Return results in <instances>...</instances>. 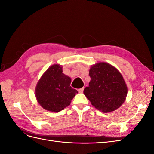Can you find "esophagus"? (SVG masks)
I'll return each instance as SVG.
<instances>
[{
	"label": "esophagus",
	"mask_w": 154,
	"mask_h": 154,
	"mask_svg": "<svg viewBox=\"0 0 154 154\" xmlns=\"http://www.w3.org/2000/svg\"><path fill=\"white\" fill-rule=\"evenodd\" d=\"M83 90H84V88L83 87V88H79V89L78 90V91L79 93H83Z\"/></svg>",
	"instance_id": "1"
}]
</instances>
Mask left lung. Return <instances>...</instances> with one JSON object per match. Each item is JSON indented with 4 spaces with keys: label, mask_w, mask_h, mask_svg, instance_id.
Segmentation results:
<instances>
[{
    "label": "left lung",
    "mask_w": 154,
    "mask_h": 154,
    "mask_svg": "<svg viewBox=\"0 0 154 154\" xmlns=\"http://www.w3.org/2000/svg\"><path fill=\"white\" fill-rule=\"evenodd\" d=\"M91 82L83 93L91 104L103 113L118 109L126 99L127 87L121 73L111 65L100 62L89 71Z\"/></svg>",
    "instance_id": "obj_1"
}]
</instances>
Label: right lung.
Returning a JSON list of instances; mask_svg holds the SVG:
<instances>
[{"instance_id": "add662e5", "label": "right lung", "mask_w": 154, "mask_h": 154, "mask_svg": "<svg viewBox=\"0 0 154 154\" xmlns=\"http://www.w3.org/2000/svg\"><path fill=\"white\" fill-rule=\"evenodd\" d=\"M71 79L62 73V67L53 65L45 72L36 87L39 104L45 110L60 112L70 105L78 91L70 84Z\"/></svg>"}]
</instances>
